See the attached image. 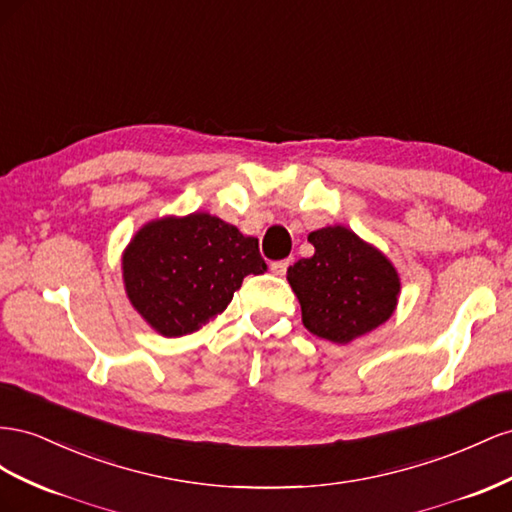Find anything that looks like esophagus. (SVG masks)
<instances>
[{
  "instance_id": "obj_1",
  "label": "esophagus",
  "mask_w": 512,
  "mask_h": 512,
  "mask_svg": "<svg viewBox=\"0 0 512 512\" xmlns=\"http://www.w3.org/2000/svg\"><path fill=\"white\" fill-rule=\"evenodd\" d=\"M289 264H291L289 259H283V261H274V264H270V272H272L274 276H285V272H287Z\"/></svg>"
}]
</instances>
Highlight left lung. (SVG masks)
Masks as SVG:
<instances>
[{
  "instance_id": "left-lung-1",
  "label": "left lung",
  "mask_w": 512,
  "mask_h": 512,
  "mask_svg": "<svg viewBox=\"0 0 512 512\" xmlns=\"http://www.w3.org/2000/svg\"><path fill=\"white\" fill-rule=\"evenodd\" d=\"M309 242L313 257L287 270L306 330L345 345L386 324L401 294L392 261L341 225L311 231Z\"/></svg>"
}]
</instances>
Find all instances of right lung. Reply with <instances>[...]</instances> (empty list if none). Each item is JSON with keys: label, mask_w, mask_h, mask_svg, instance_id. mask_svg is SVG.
Here are the masks:
<instances>
[{"label": "right lung", "mask_w": 512, "mask_h": 512, "mask_svg": "<svg viewBox=\"0 0 512 512\" xmlns=\"http://www.w3.org/2000/svg\"><path fill=\"white\" fill-rule=\"evenodd\" d=\"M266 270L257 238L208 212L145 223L122 255L130 304L167 339L210 324L227 309L244 276Z\"/></svg>", "instance_id": "1"}]
</instances>
